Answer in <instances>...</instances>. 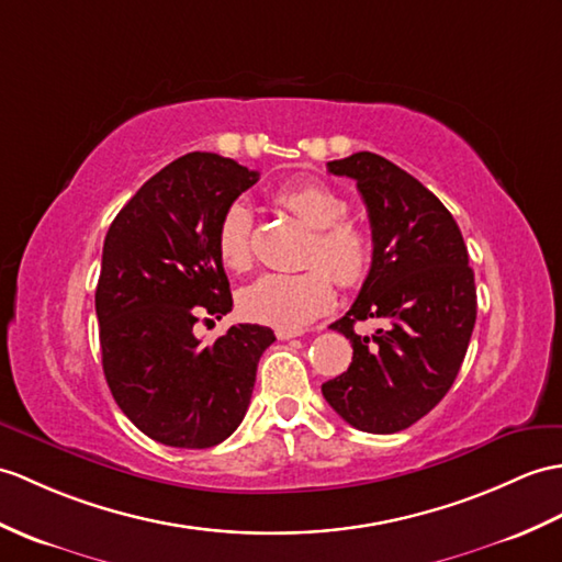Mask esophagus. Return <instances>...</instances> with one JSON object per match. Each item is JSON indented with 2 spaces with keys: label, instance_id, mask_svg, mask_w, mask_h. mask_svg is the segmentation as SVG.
Here are the masks:
<instances>
[{
  "label": "esophagus",
  "instance_id": "obj_1",
  "mask_svg": "<svg viewBox=\"0 0 562 562\" xmlns=\"http://www.w3.org/2000/svg\"><path fill=\"white\" fill-rule=\"evenodd\" d=\"M276 335H278V340H292V337H302L304 333L302 330H290V328H278Z\"/></svg>",
  "mask_w": 562,
  "mask_h": 562
}]
</instances>
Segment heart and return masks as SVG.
I'll return each instance as SVG.
<instances>
[{
    "label": "heart",
    "mask_w": 562,
    "mask_h": 562,
    "mask_svg": "<svg viewBox=\"0 0 562 562\" xmlns=\"http://www.w3.org/2000/svg\"><path fill=\"white\" fill-rule=\"evenodd\" d=\"M278 203L313 229L306 249V263L313 266L256 278L239 292V308L256 323L299 330L330 308L334 274L342 286L367 280L373 266V237L367 227L347 217V201L323 181L304 179L286 184L278 191ZM215 249L225 268L234 272L251 268L254 220L241 201L232 203L220 217Z\"/></svg>",
    "instance_id": "obj_1"
}]
</instances>
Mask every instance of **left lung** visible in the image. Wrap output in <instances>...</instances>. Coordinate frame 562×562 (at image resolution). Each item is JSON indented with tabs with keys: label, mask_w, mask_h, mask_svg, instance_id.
<instances>
[{
	"label": "left lung",
	"mask_w": 562,
	"mask_h": 562,
	"mask_svg": "<svg viewBox=\"0 0 562 562\" xmlns=\"http://www.w3.org/2000/svg\"><path fill=\"white\" fill-rule=\"evenodd\" d=\"M357 181L367 203L373 266L357 302L330 328L351 342L349 369L323 383V397L367 434H397L446 397L476 323L474 270L458 222L419 179L361 150L328 162ZM386 321L373 336L353 323Z\"/></svg>",
	"instance_id": "1"
}]
</instances>
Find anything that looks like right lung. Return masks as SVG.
<instances>
[{"label": "right lung", "instance_id": "right-lung-1", "mask_svg": "<svg viewBox=\"0 0 562 562\" xmlns=\"http://www.w3.org/2000/svg\"><path fill=\"white\" fill-rule=\"evenodd\" d=\"M258 172L215 153H189L143 184L108 229L95 290L102 371L120 409L148 438L203 450L249 409L258 359L276 342L239 323L203 345V313L232 311L215 249L220 217Z\"/></svg>", "mask_w": 562, "mask_h": 562}]
</instances>
